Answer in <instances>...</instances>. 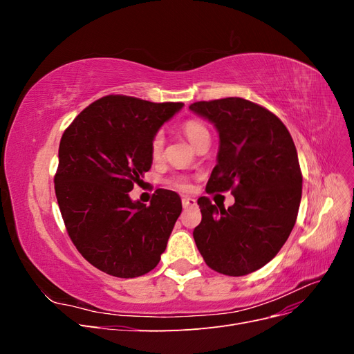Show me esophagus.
<instances>
[{
  "label": "esophagus",
  "mask_w": 354,
  "mask_h": 354,
  "mask_svg": "<svg viewBox=\"0 0 354 354\" xmlns=\"http://www.w3.org/2000/svg\"><path fill=\"white\" fill-rule=\"evenodd\" d=\"M181 205H183V208H194V207H196V199L190 198V196H185L183 199H181Z\"/></svg>",
  "instance_id": "1"
}]
</instances>
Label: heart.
Wrapping results in <instances>:
<instances>
[{"mask_svg":"<svg viewBox=\"0 0 354 354\" xmlns=\"http://www.w3.org/2000/svg\"><path fill=\"white\" fill-rule=\"evenodd\" d=\"M181 130H183L185 136L189 138V142L192 145H196L199 138L202 136L208 134V130L205 127H203L199 121H195V120H187L183 122V125H181ZM164 145H165V137H164V133L162 131H158L153 134L152 140H151V146H149V149H151V156L152 159H159L160 156H162V152H164ZM165 185L168 187H173L176 190H181V192H187L192 189V183L189 177H185V176H174V177H169L165 180Z\"/></svg>","mask_w":354,"mask_h":354,"instance_id":"b5f03b06","label":"heart"}]
</instances>
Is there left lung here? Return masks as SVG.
<instances>
[{"mask_svg": "<svg viewBox=\"0 0 354 354\" xmlns=\"http://www.w3.org/2000/svg\"><path fill=\"white\" fill-rule=\"evenodd\" d=\"M189 109L218 130V162L207 194L230 190L227 209L201 196L202 220L194 238L207 266L245 276L281 251L295 224L303 174L283 122L269 109L241 97L196 102Z\"/></svg>", "mask_w": 354, "mask_h": 354, "instance_id": "1", "label": "left lung"}]
</instances>
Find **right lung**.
Instances as JSON below:
<instances>
[{
	"mask_svg": "<svg viewBox=\"0 0 354 354\" xmlns=\"http://www.w3.org/2000/svg\"><path fill=\"white\" fill-rule=\"evenodd\" d=\"M183 103L109 94L87 106L59 146L55 190L68 234L99 270L137 277L153 270L181 212L176 192L158 190L151 205L128 196L151 169V140Z\"/></svg>",
	"mask_w": 354,
	"mask_h": 354,
	"instance_id": "add662e5",
	"label": "right lung"
}]
</instances>
